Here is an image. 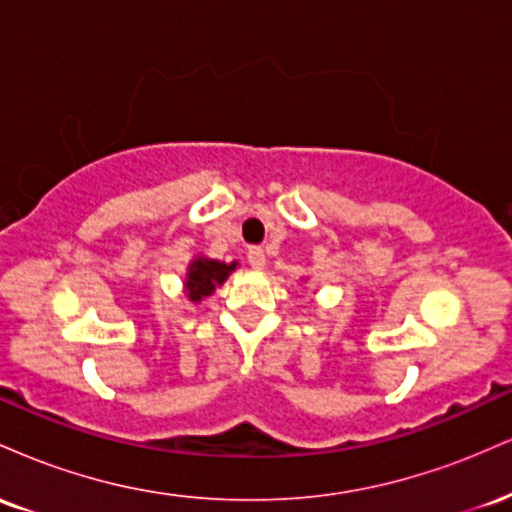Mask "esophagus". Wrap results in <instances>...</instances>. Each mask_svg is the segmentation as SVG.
I'll return each instance as SVG.
<instances>
[{
    "label": "esophagus",
    "mask_w": 512,
    "mask_h": 512,
    "mask_svg": "<svg viewBox=\"0 0 512 512\" xmlns=\"http://www.w3.org/2000/svg\"><path fill=\"white\" fill-rule=\"evenodd\" d=\"M248 262H250L252 269H264V264H267L264 250L262 248H250L248 250Z\"/></svg>",
    "instance_id": "obj_1"
}]
</instances>
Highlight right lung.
Masks as SVG:
<instances>
[{
  "label": "right lung",
  "instance_id": "right-lung-1",
  "mask_svg": "<svg viewBox=\"0 0 512 512\" xmlns=\"http://www.w3.org/2000/svg\"><path fill=\"white\" fill-rule=\"evenodd\" d=\"M238 269V260L233 262H221L211 260L207 255H195L187 264L185 281H182V289L190 303H202L204 298H209L223 281L228 279Z\"/></svg>",
  "mask_w": 512,
  "mask_h": 512
}]
</instances>
